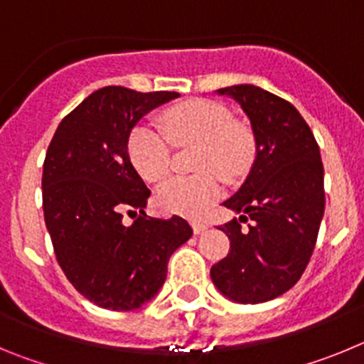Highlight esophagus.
<instances>
[{
    "label": "esophagus",
    "instance_id": "esophagus-1",
    "mask_svg": "<svg viewBox=\"0 0 364 364\" xmlns=\"http://www.w3.org/2000/svg\"><path fill=\"white\" fill-rule=\"evenodd\" d=\"M191 226H193V231H195V235H200V233H204L205 230H208V224H205V222L193 220Z\"/></svg>",
    "mask_w": 364,
    "mask_h": 364
}]
</instances>
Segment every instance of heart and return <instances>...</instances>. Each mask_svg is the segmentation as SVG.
Here are the masks:
<instances>
[{
	"mask_svg": "<svg viewBox=\"0 0 364 364\" xmlns=\"http://www.w3.org/2000/svg\"><path fill=\"white\" fill-rule=\"evenodd\" d=\"M160 127L175 146L197 144L193 176H175L156 191V204L166 213L202 217L220 197V176L237 182L247 173L255 154L252 131L222 104L211 100H188L160 117ZM127 156L146 182H160L171 167V149L166 138L149 125H138L127 140Z\"/></svg>",
	"mask_w": 364,
	"mask_h": 364,
	"instance_id": "heart-1",
	"label": "heart"
}]
</instances>
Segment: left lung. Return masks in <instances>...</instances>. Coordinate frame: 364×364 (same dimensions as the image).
Segmentation results:
<instances>
[{"label": "left lung", "mask_w": 364, "mask_h": 364, "mask_svg": "<svg viewBox=\"0 0 364 364\" xmlns=\"http://www.w3.org/2000/svg\"><path fill=\"white\" fill-rule=\"evenodd\" d=\"M217 95L246 112L257 153L244 184L224 202L240 217L218 228L230 253L211 268V281L231 301L259 304L290 290L306 269L324 215V169L314 133L290 102L247 83Z\"/></svg>", "instance_id": "8db88e82"}]
</instances>
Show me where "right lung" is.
Instances as JSON below:
<instances>
[{"mask_svg":"<svg viewBox=\"0 0 364 364\" xmlns=\"http://www.w3.org/2000/svg\"><path fill=\"white\" fill-rule=\"evenodd\" d=\"M178 92L109 85L87 96L58 125L45 154L43 215L58 264L85 299L136 310L159 294L167 262L193 230L178 215L147 217L151 191L127 156V140L147 112ZM134 214L133 225L123 211Z\"/></svg>","mask_w":364,"mask_h":364,"instance_id":"obj_1","label":"right lung"}]
</instances>
